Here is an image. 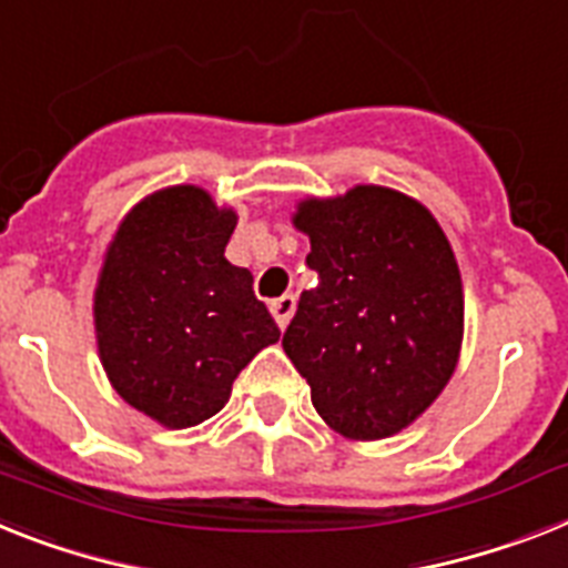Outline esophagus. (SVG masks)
<instances>
[{"instance_id": "34e87169", "label": "esophagus", "mask_w": 568, "mask_h": 568, "mask_svg": "<svg viewBox=\"0 0 568 568\" xmlns=\"http://www.w3.org/2000/svg\"><path fill=\"white\" fill-rule=\"evenodd\" d=\"M294 308H297V297H294V294H283V297L271 300V314H274L276 326L280 328L288 326Z\"/></svg>"}]
</instances>
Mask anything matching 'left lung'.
<instances>
[{
    "label": "left lung",
    "mask_w": 568,
    "mask_h": 568,
    "mask_svg": "<svg viewBox=\"0 0 568 568\" xmlns=\"http://www.w3.org/2000/svg\"><path fill=\"white\" fill-rule=\"evenodd\" d=\"M294 227L312 242L317 285L300 294L285 355L332 430L355 442L402 433L459 361L465 297L454 247L422 202L378 184L303 199Z\"/></svg>",
    "instance_id": "1"
}]
</instances>
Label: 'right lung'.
I'll return each instance as SVG.
<instances>
[{"label": "right lung", "mask_w": 568, "mask_h": 568, "mask_svg": "<svg viewBox=\"0 0 568 568\" xmlns=\"http://www.w3.org/2000/svg\"><path fill=\"white\" fill-rule=\"evenodd\" d=\"M233 227L207 190L175 184L138 202L103 256L100 364L123 402L170 430L216 416L251 357L280 341L251 271L225 260Z\"/></svg>", "instance_id": "right-lung-1"}]
</instances>
